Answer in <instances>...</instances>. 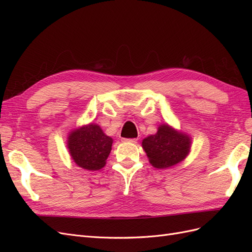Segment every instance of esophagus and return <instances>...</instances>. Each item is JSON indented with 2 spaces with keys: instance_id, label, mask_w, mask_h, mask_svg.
I'll return each mask as SVG.
<instances>
[{
  "instance_id": "34e87169",
  "label": "esophagus",
  "mask_w": 252,
  "mask_h": 252,
  "mask_svg": "<svg viewBox=\"0 0 252 252\" xmlns=\"http://www.w3.org/2000/svg\"><path fill=\"white\" fill-rule=\"evenodd\" d=\"M123 142H125V143H136V139H123L122 140Z\"/></svg>"
}]
</instances>
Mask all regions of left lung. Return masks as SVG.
<instances>
[{"label":"left lung","mask_w":252,"mask_h":252,"mask_svg":"<svg viewBox=\"0 0 252 252\" xmlns=\"http://www.w3.org/2000/svg\"><path fill=\"white\" fill-rule=\"evenodd\" d=\"M149 163L157 169H167L188 157L191 149V136L169 124L158 125L155 134L142 141Z\"/></svg>","instance_id":"left-lung-1"}]
</instances>
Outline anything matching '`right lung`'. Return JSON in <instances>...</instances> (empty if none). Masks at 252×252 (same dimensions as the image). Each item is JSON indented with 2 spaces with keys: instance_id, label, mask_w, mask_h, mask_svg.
<instances>
[{
  "instance_id": "obj_1",
  "label": "right lung",
  "mask_w": 252,
  "mask_h": 252,
  "mask_svg": "<svg viewBox=\"0 0 252 252\" xmlns=\"http://www.w3.org/2000/svg\"><path fill=\"white\" fill-rule=\"evenodd\" d=\"M112 143V138L94 123L75 128L67 136V148L73 162L89 171L100 170L106 165Z\"/></svg>"
}]
</instances>
